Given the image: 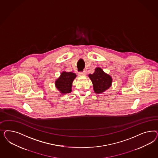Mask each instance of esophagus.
I'll list each match as a JSON object with an SVG mask.
<instances>
[{
	"label": "esophagus",
	"mask_w": 158,
	"mask_h": 158,
	"mask_svg": "<svg viewBox=\"0 0 158 158\" xmlns=\"http://www.w3.org/2000/svg\"><path fill=\"white\" fill-rule=\"evenodd\" d=\"M78 75H79V76H85L86 75V72H85V71H84V72H79V73H78Z\"/></svg>",
	"instance_id": "esophagus-1"
}]
</instances>
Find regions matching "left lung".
<instances>
[{
  "label": "left lung",
  "instance_id": "8db88e82",
  "mask_svg": "<svg viewBox=\"0 0 158 158\" xmlns=\"http://www.w3.org/2000/svg\"><path fill=\"white\" fill-rule=\"evenodd\" d=\"M88 77L92 81L93 90L97 94L104 92L112 86V77L99 67L96 68L93 74H89Z\"/></svg>",
  "mask_w": 158,
  "mask_h": 158
}]
</instances>
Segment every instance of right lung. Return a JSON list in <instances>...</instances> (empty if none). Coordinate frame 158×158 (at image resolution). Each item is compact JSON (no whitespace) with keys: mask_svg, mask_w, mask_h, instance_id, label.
<instances>
[{"mask_svg":"<svg viewBox=\"0 0 158 158\" xmlns=\"http://www.w3.org/2000/svg\"><path fill=\"white\" fill-rule=\"evenodd\" d=\"M77 75L72 72L63 71L60 77L55 81V86L61 94H67L72 91L73 81Z\"/></svg>","mask_w":158,"mask_h":158,"instance_id":"1","label":"right lung"}]
</instances>
